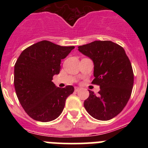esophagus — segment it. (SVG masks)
Here are the masks:
<instances>
[{"mask_svg":"<svg viewBox=\"0 0 148 148\" xmlns=\"http://www.w3.org/2000/svg\"><path fill=\"white\" fill-rule=\"evenodd\" d=\"M79 90H80V88H79V87H75V92H78V91H79Z\"/></svg>","mask_w":148,"mask_h":148,"instance_id":"34e87169","label":"esophagus"}]
</instances>
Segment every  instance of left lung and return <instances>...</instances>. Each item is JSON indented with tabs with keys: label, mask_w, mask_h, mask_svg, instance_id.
<instances>
[{
	"label": "left lung",
	"mask_w": 148,
	"mask_h": 148,
	"mask_svg": "<svg viewBox=\"0 0 148 148\" xmlns=\"http://www.w3.org/2000/svg\"><path fill=\"white\" fill-rule=\"evenodd\" d=\"M78 50L92 60L94 78L92 84L100 86L95 95H90L84 106L93 118L108 121L124 109L131 95L134 81L131 63L125 49L110 40H95L79 46Z\"/></svg>",
	"instance_id": "8db88e82"
}]
</instances>
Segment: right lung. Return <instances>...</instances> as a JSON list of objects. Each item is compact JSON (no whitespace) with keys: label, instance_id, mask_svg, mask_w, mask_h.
<instances>
[{"label":"right lung","instance_id":"obj_1","mask_svg":"<svg viewBox=\"0 0 148 148\" xmlns=\"http://www.w3.org/2000/svg\"><path fill=\"white\" fill-rule=\"evenodd\" d=\"M74 48L41 40L18 57L14 70L15 92L22 108L34 120L47 122L58 118L66 98L74 92L73 86L60 88L52 82L60 73L61 59Z\"/></svg>","mask_w":148,"mask_h":148}]
</instances>
